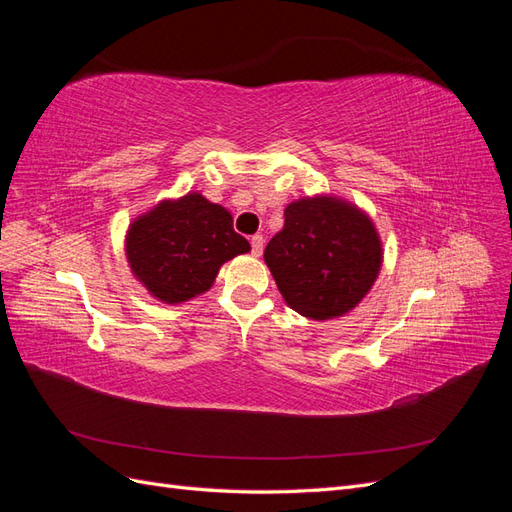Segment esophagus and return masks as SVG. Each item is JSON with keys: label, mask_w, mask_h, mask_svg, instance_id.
<instances>
[{"label": "esophagus", "mask_w": 512, "mask_h": 512, "mask_svg": "<svg viewBox=\"0 0 512 512\" xmlns=\"http://www.w3.org/2000/svg\"><path fill=\"white\" fill-rule=\"evenodd\" d=\"M250 243H252V254L258 258L262 254V245H265V239H262L260 235H254Z\"/></svg>", "instance_id": "34e87169"}]
</instances>
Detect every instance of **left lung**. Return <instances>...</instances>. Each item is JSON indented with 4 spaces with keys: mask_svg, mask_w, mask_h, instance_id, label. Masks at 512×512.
I'll return each mask as SVG.
<instances>
[{
    "mask_svg": "<svg viewBox=\"0 0 512 512\" xmlns=\"http://www.w3.org/2000/svg\"><path fill=\"white\" fill-rule=\"evenodd\" d=\"M265 262L286 305L309 320L346 316L376 284L384 250L369 213L333 194L303 196L284 211Z\"/></svg>",
    "mask_w": 512,
    "mask_h": 512,
    "instance_id": "left-lung-1",
    "label": "left lung"
}]
</instances>
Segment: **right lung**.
Here are the masks:
<instances>
[{"mask_svg":"<svg viewBox=\"0 0 512 512\" xmlns=\"http://www.w3.org/2000/svg\"><path fill=\"white\" fill-rule=\"evenodd\" d=\"M123 250L134 280L153 299L179 305L205 294L224 262L252 247L232 228L226 207L200 192H188L136 215Z\"/></svg>","mask_w":512,"mask_h":512,"instance_id":"right-lung-1","label":"right lung"}]
</instances>
